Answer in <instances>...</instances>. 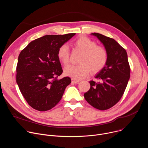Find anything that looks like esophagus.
I'll use <instances>...</instances> for the list:
<instances>
[{"mask_svg":"<svg viewBox=\"0 0 148 148\" xmlns=\"http://www.w3.org/2000/svg\"><path fill=\"white\" fill-rule=\"evenodd\" d=\"M71 81H72V82L73 83H78V82H79V80H78V79H74V78H72L71 79Z\"/></svg>","mask_w":148,"mask_h":148,"instance_id":"esophagus-1","label":"esophagus"}]
</instances>
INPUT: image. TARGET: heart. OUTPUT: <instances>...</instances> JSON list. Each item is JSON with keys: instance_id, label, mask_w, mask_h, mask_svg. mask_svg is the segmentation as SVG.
Instances as JSON below:
<instances>
[{"instance_id": "1", "label": "heart", "mask_w": 148, "mask_h": 148, "mask_svg": "<svg viewBox=\"0 0 148 148\" xmlns=\"http://www.w3.org/2000/svg\"><path fill=\"white\" fill-rule=\"evenodd\" d=\"M74 46L83 53L79 65H71L64 69V74L79 79L86 77L91 69L93 72L101 70L107 64L108 53L104 47L97 46L95 41L86 36H81L73 42ZM57 57L63 65L70 63V49L67 45H62L57 51Z\"/></svg>"}]
</instances>
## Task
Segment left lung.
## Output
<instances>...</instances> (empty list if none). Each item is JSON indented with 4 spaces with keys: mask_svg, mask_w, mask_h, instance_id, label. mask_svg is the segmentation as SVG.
<instances>
[{
    "mask_svg": "<svg viewBox=\"0 0 148 148\" xmlns=\"http://www.w3.org/2000/svg\"><path fill=\"white\" fill-rule=\"evenodd\" d=\"M108 53L105 66L97 74L98 82L91 81L90 89L84 94L86 100L95 108L108 110L122 98L130 78L131 69L126 50L114 39L94 33Z\"/></svg>",
    "mask_w": 148,
    "mask_h": 148,
    "instance_id": "left-lung-1",
    "label": "left lung"
}]
</instances>
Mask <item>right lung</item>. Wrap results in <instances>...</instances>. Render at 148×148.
Segmentation results:
<instances>
[{"mask_svg":"<svg viewBox=\"0 0 148 148\" xmlns=\"http://www.w3.org/2000/svg\"><path fill=\"white\" fill-rule=\"evenodd\" d=\"M75 33L46 35L32 41L20 52L16 67V82L31 107L39 111L51 110L59 102L71 82L62 73L57 57L58 48Z\"/></svg>","mask_w":148,"mask_h":148,"instance_id":"obj_1","label":"right lung"}]
</instances>
